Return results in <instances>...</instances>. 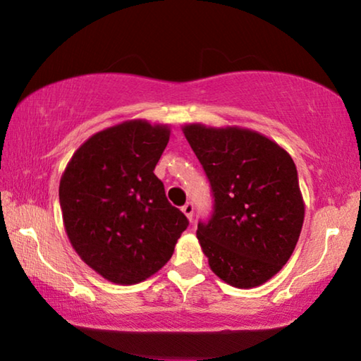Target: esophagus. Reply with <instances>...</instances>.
<instances>
[{
	"label": "esophagus",
	"mask_w": 361,
	"mask_h": 361,
	"mask_svg": "<svg viewBox=\"0 0 361 361\" xmlns=\"http://www.w3.org/2000/svg\"><path fill=\"white\" fill-rule=\"evenodd\" d=\"M181 212L185 213L189 221H192V215H194V205H192V202H186L185 205H183L181 207Z\"/></svg>",
	"instance_id": "1"
}]
</instances>
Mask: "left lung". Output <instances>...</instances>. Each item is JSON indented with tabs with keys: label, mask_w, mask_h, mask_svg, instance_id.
Here are the masks:
<instances>
[{
	"label": "left lung",
	"mask_w": 361,
	"mask_h": 361,
	"mask_svg": "<svg viewBox=\"0 0 361 361\" xmlns=\"http://www.w3.org/2000/svg\"><path fill=\"white\" fill-rule=\"evenodd\" d=\"M183 133L209 176L215 212L197 239L224 283L255 288L282 269L304 223L296 166L282 146L245 127L185 124Z\"/></svg>",
	"instance_id": "obj_1"
}]
</instances>
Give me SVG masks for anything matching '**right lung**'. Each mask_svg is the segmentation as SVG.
I'll return each mask as SVG.
<instances>
[{
	"label": "right lung",
	"instance_id": "1",
	"mask_svg": "<svg viewBox=\"0 0 361 361\" xmlns=\"http://www.w3.org/2000/svg\"><path fill=\"white\" fill-rule=\"evenodd\" d=\"M169 138L167 124L124 121L85 140L60 178L71 247L108 282L133 285L154 276L188 228L154 175Z\"/></svg>",
	"mask_w": 361,
	"mask_h": 361
}]
</instances>
